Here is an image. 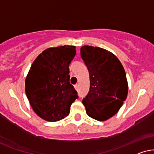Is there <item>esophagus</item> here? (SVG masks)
Here are the masks:
<instances>
[{
    "label": "esophagus",
    "instance_id": "obj_1",
    "mask_svg": "<svg viewBox=\"0 0 154 154\" xmlns=\"http://www.w3.org/2000/svg\"><path fill=\"white\" fill-rule=\"evenodd\" d=\"M75 89L77 90V89H78V85H75Z\"/></svg>",
    "mask_w": 154,
    "mask_h": 154
}]
</instances>
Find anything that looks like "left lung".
I'll list each match as a JSON object with an SVG mask.
<instances>
[{
    "label": "left lung",
    "mask_w": 154,
    "mask_h": 154,
    "mask_svg": "<svg viewBox=\"0 0 154 154\" xmlns=\"http://www.w3.org/2000/svg\"><path fill=\"white\" fill-rule=\"evenodd\" d=\"M80 50L90 80L89 91L82 103L89 117L105 121L118 112L128 96L125 71L118 58L106 49L84 46Z\"/></svg>",
    "instance_id": "left-lung-1"
}]
</instances>
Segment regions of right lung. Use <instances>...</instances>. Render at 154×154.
<instances>
[{"mask_svg":"<svg viewBox=\"0 0 154 154\" xmlns=\"http://www.w3.org/2000/svg\"><path fill=\"white\" fill-rule=\"evenodd\" d=\"M74 46L49 48L38 55L25 79V93L33 110L49 122L62 120L78 98L69 83V65L75 56Z\"/></svg>","mask_w":154,"mask_h":154,"instance_id":"obj_1","label":"right lung"}]
</instances>
